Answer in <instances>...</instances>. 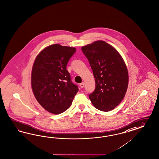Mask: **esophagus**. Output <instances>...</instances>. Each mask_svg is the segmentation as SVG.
<instances>
[{
    "mask_svg": "<svg viewBox=\"0 0 159 159\" xmlns=\"http://www.w3.org/2000/svg\"><path fill=\"white\" fill-rule=\"evenodd\" d=\"M79 86H80V87L81 88H83L84 86V82H83L82 83H80Z\"/></svg>",
    "mask_w": 159,
    "mask_h": 159,
    "instance_id": "obj_1",
    "label": "esophagus"
}]
</instances>
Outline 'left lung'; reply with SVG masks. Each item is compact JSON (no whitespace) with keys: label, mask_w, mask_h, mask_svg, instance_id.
Wrapping results in <instances>:
<instances>
[{"label":"left lung","mask_w":159,"mask_h":159,"mask_svg":"<svg viewBox=\"0 0 159 159\" xmlns=\"http://www.w3.org/2000/svg\"><path fill=\"white\" fill-rule=\"evenodd\" d=\"M95 78L96 89L89 95L93 105L101 111L114 109L124 99L129 82L124 59L116 48L98 40L82 47Z\"/></svg>","instance_id":"left-lung-1"}]
</instances>
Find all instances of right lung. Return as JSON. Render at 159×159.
Returning a JSON list of instances; mask_svg holds the SVG:
<instances>
[{
	"mask_svg": "<svg viewBox=\"0 0 159 159\" xmlns=\"http://www.w3.org/2000/svg\"><path fill=\"white\" fill-rule=\"evenodd\" d=\"M76 51L74 47L53 44L43 48L34 61L32 90L39 104L51 114L66 111L79 90L66 70L67 62Z\"/></svg>",
	"mask_w": 159,
	"mask_h": 159,
	"instance_id": "obj_1",
	"label": "right lung"
}]
</instances>
